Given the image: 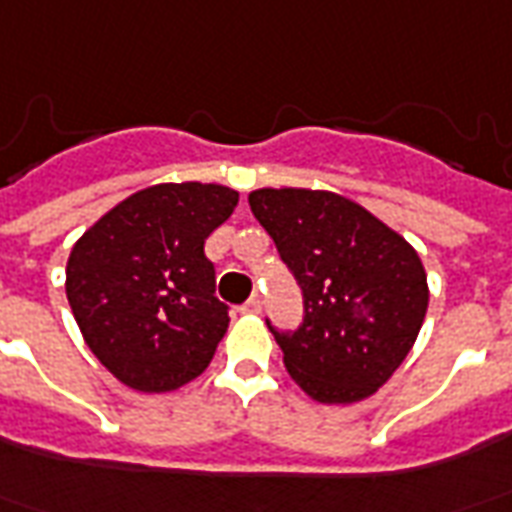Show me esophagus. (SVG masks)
<instances>
[{
	"mask_svg": "<svg viewBox=\"0 0 512 512\" xmlns=\"http://www.w3.org/2000/svg\"><path fill=\"white\" fill-rule=\"evenodd\" d=\"M241 310H244L246 316H260V313H263V299H260V296L255 293V296H252V299H249V302H246Z\"/></svg>",
	"mask_w": 512,
	"mask_h": 512,
	"instance_id": "34e87169",
	"label": "esophagus"
}]
</instances>
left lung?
Instances as JSON below:
<instances>
[{
    "label": "left lung",
    "instance_id": "left-lung-1",
    "mask_svg": "<svg viewBox=\"0 0 512 512\" xmlns=\"http://www.w3.org/2000/svg\"><path fill=\"white\" fill-rule=\"evenodd\" d=\"M255 219L305 296L296 332H274L282 363L321 405H352L391 380L427 316V271L413 246L332 191L257 188Z\"/></svg>",
    "mask_w": 512,
    "mask_h": 512
}]
</instances>
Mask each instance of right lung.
I'll use <instances>...</instances> for the list:
<instances>
[{
  "label": "right lung",
  "instance_id": "right-lung-1",
  "mask_svg": "<svg viewBox=\"0 0 512 512\" xmlns=\"http://www.w3.org/2000/svg\"><path fill=\"white\" fill-rule=\"evenodd\" d=\"M238 191L160 182L107 210L66 263V296L96 360L127 388L169 393L196 380L230 327L205 238Z\"/></svg>",
  "mask_w": 512,
  "mask_h": 512
}]
</instances>
